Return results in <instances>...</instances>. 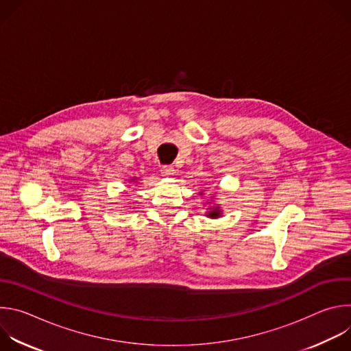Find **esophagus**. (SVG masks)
Segmentation results:
<instances>
[{
  "mask_svg": "<svg viewBox=\"0 0 351 351\" xmlns=\"http://www.w3.org/2000/svg\"><path fill=\"white\" fill-rule=\"evenodd\" d=\"M161 175L165 176V178H171V176L175 175V169L172 167H169V165H164L161 168Z\"/></svg>",
  "mask_w": 351,
  "mask_h": 351,
  "instance_id": "34e87169",
  "label": "esophagus"
}]
</instances>
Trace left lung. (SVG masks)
I'll use <instances>...</instances> for the list:
<instances>
[{
    "label": "left lung",
    "mask_w": 351,
    "mask_h": 351,
    "mask_svg": "<svg viewBox=\"0 0 351 351\" xmlns=\"http://www.w3.org/2000/svg\"><path fill=\"white\" fill-rule=\"evenodd\" d=\"M198 194H199V195H204V193H203V191H199ZM207 203H213V199H211V202H207ZM206 214H207V217H208V218H213V219H215V218H219V217H222V210H221V207H219V206L214 204V206L208 207V211H207Z\"/></svg>",
    "instance_id": "1"
}]
</instances>
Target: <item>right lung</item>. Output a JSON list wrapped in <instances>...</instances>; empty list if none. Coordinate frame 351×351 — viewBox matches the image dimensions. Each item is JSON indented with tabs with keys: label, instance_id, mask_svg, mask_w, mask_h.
Here are the masks:
<instances>
[{
	"label": "right lung",
	"instance_id": "right-lung-1",
	"mask_svg": "<svg viewBox=\"0 0 351 351\" xmlns=\"http://www.w3.org/2000/svg\"><path fill=\"white\" fill-rule=\"evenodd\" d=\"M130 180H132V182H133V183H137V178H132V179H130Z\"/></svg>",
	"mask_w": 351,
	"mask_h": 351
}]
</instances>
